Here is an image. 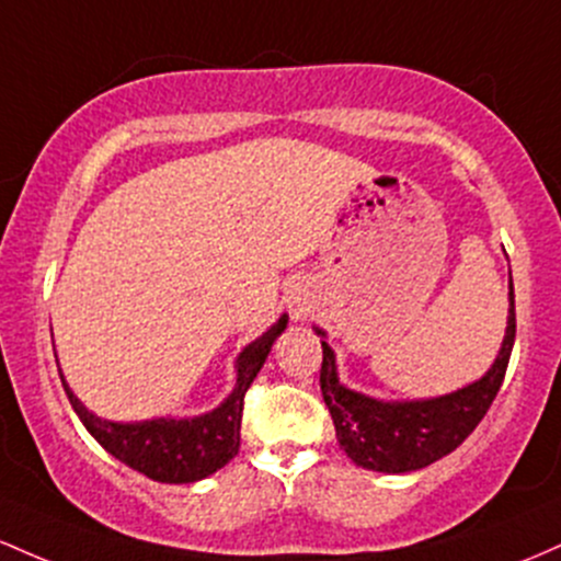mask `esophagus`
<instances>
[{
  "mask_svg": "<svg viewBox=\"0 0 561 561\" xmlns=\"http://www.w3.org/2000/svg\"><path fill=\"white\" fill-rule=\"evenodd\" d=\"M288 307H291V312L301 318L307 310H310V301H307V294L297 288V291H291V297H288Z\"/></svg>",
  "mask_w": 561,
  "mask_h": 561,
  "instance_id": "obj_1",
  "label": "esophagus"
}]
</instances>
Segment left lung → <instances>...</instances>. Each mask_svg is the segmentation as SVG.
Segmentation results:
<instances>
[{"instance_id": "8db88e82", "label": "left lung", "mask_w": 561, "mask_h": 561, "mask_svg": "<svg viewBox=\"0 0 561 561\" xmlns=\"http://www.w3.org/2000/svg\"><path fill=\"white\" fill-rule=\"evenodd\" d=\"M323 344L320 392L336 426V439L357 467L383 474H405L430 467L448 456L477 430L499 394L512 357L517 318H514V283L508 270V318L493 365L482 379L424 400H379L355 392L339 381L336 355L325 342V331L312 325Z\"/></svg>"}]
</instances>
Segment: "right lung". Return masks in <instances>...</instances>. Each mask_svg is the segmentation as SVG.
<instances>
[{
    "mask_svg": "<svg viewBox=\"0 0 561 561\" xmlns=\"http://www.w3.org/2000/svg\"><path fill=\"white\" fill-rule=\"evenodd\" d=\"M288 314L283 312L260 339L247 344L236 357V383L230 394L209 413L193 419H145V421H108L87 411L73 389L66 383L60 370L62 387L73 411L87 426V432L103 445L111 456L140 471L156 482L187 484L222 469L241 448V416L243 394L262 370L273 350L275 339L286 331Z\"/></svg>",
    "mask_w": 561,
    "mask_h": 561,
    "instance_id": "obj_1",
    "label": "right lung"
}]
</instances>
